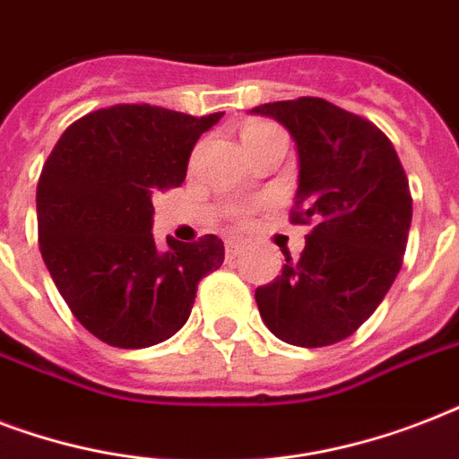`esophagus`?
<instances>
[{"instance_id": "1", "label": "esophagus", "mask_w": 459, "mask_h": 459, "mask_svg": "<svg viewBox=\"0 0 459 459\" xmlns=\"http://www.w3.org/2000/svg\"><path fill=\"white\" fill-rule=\"evenodd\" d=\"M243 252V243H238V240H226V257H238Z\"/></svg>"}]
</instances>
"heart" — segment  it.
I'll list each match as a JSON object with an SVG mask.
<instances>
[{"mask_svg": "<svg viewBox=\"0 0 459 459\" xmlns=\"http://www.w3.org/2000/svg\"><path fill=\"white\" fill-rule=\"evenodd\" d=\"M272 133H283V131L272 124H250L243 131V143H247V140H255V138H262V135H272ZM236 216L238 219H245L243 212H238Z\"/></svg>", "mask_w": 459, "mask_h": 459, "instance_id": "1", "label": "heart"}]
</instances>
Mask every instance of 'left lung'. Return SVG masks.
<instances>
[{"instance_id":"left-lung-1","label":"left lung","mask_w":459,"mask_h":459,"mask_svg":"<svg viewBox=\"0 0 459 459\" xmlns=\"http://www.w3.org/2000/svg\"><path fill=\"white\" fill-rule=\"evenodd\" d=\"M288 128L300 157L290 223L312 226L300 259L255 290L276 338L300 348L345 341L393 286L412 223L405 169L385 133L321 97L255 107Z\"/></svg>"}]
</instances>
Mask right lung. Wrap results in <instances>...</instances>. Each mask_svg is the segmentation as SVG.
I'll return each instance as SVG.
<instances>
[{
  "label": "right lung",
  "instance_id": "obj_1",
  "mask_svg": "<svg viewBox=\"0 0 459 459\" xmlns=\"http://www.w3.org/2000/svg\"><path fill=\"white\" fill-rule=\"evenodd\" d=\"M223 117L117 104L71 124L38 180V240L74 316L107 345L150 348L193 309L197 283L223 264V243L152 236V195L186 180L187 159Z\"/></svg>",
  "mask_w": 459,
  "mask_h": 459
}]
</instances>
